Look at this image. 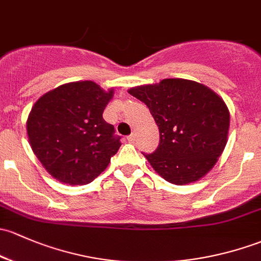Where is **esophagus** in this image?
I'll return each mask as SVG.
<instances>
[{
    "instance_id": "esophagus-1",
    "label": "esophagus",
    "mask_w": 261,
    "mask_h": 261,
    "mask_svg": "<svg viewBox=\"0 0 261 261\" xmlns=\"http://www.w3.org/2000/svg\"><path fill=\"white\" fill-rule=\"evenodd\" d=\"M127 141L128 142H134V141H135V135H134V134H131L130 136H127Z\"/></svg>"
}]
</instances>
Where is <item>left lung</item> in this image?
<instances>
[{
  "label": "left lung",
  "mask_w": 261,
  "mask_h": 261,
  "mask_svg": "<svg viewBox=\"0 0 261 261\" xmlns=\"http://www.w3.org/2000/svg\"><path fill=\"white\" fill-rule=\"evenodd\" d=\"M151 112L160 131L155 152L145 155L163 179L186 185L204 177L218 163L227 142L230 112L205 85L185 79L128 90Z\"/></svg>",
  "instance_id": "obj_1"
}]
</instances>
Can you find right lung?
<instances>
[{"label": "right lung", "instance_id": "right-lung-1", "mask_svg": "<svg viewBox=\"0 0 261 261\" xmlns=\"http://www.w3.org/2000/svg\"><path fill=\"white\" fill-rule=\"evenodd\" d=\"M114 96L94 81H76L46 92L26 122L30 145L46 171L68 185H86L109 166L121 146L102 112Z\"/></svg>", "mask_w": 261, "mask_h": 261}]
</instances>
